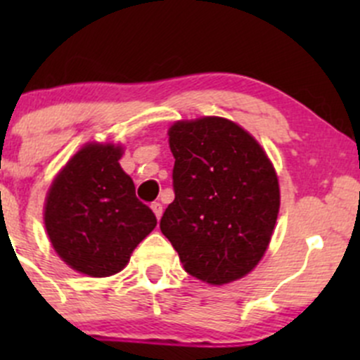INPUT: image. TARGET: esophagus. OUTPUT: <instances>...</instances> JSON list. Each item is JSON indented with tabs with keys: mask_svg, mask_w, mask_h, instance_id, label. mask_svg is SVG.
<instances>
[{
	"mask_svg": "<svg viewBox=\"0 0 360 360\" xmlns=\"http://www.w3.org/2000/svg\"><path fill=\"white\" fill-rule=\"evenodd\" d=\"M151 210H153V212H155V216H157V219H160V217H162V212H163L162 203L153 202V203H151Z\"/></svg>",
	"mask_w": 360,
	"mask_h": 360,
	"instance_id": "obj_1",
	"label": "esophagus"
}]
</instances>
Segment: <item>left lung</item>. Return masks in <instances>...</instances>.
Returning a JSON list of instances; mask_svg holds the SVG:
<instances>
[{"instance_id":"8db88e82","label":"left lung","mask_w":360,"mask_h":360,"mask_svg":"<svg viewBox=\"0 0 360 360\" xmlns=\"http://www.w3.org/2000/svg\"><path fill=\"white\" fill-rule=\"evenodd\" d=\"M169 146L176 198L160 230L198 281L245 277L266 252L281 207L270 158L248 130L219 116L176 122Z\"/></svg>"}]
</instances>
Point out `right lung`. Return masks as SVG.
I'll return each instance as SVG.
<instances>
[{
	"instance_id": "1",
	"label": "right lung",
	"mask_w": 360,
	"mask_h": 360,
	"mask_svg": "<svg viewBox=\"0 0 360 360\" xmlns=\"http://www.w3.org/2000/svg\"><path fill=\"white\" fill-rule=\"evenodd\" d=\"M123 148L89 143L57 174L46 193L45 228L53 249L72 270L110 277L157 226L153 210L118 160Z\"/></svg>"
}]
</instances>
